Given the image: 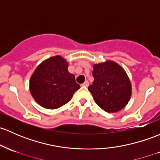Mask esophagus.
Wrapping results in <instances>:
<instances>
[{
	"label": "esophagus",
	"instance_id": "obj_1",
	"mask_svg": "<svg viewBox=\"0 0 160 160\" xmlns=\"http://www.w3.org/2000/svg\"><path fill=\"white\" fill-rule=\"evenodd\" d=\"M82 86H83V87H88V86H89V82L87 81V80H86L84 83H83V84H82Z\"/></svg>",
	"mask_w": 160,
	"mask_h": 160
}]
</instances>
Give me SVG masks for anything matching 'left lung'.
Instances as JSON below:
<instances>
[{
    "mask_svg": "<svg viewBox=\"0 0 160 160\" xmlns=\"http://www.w3.org/2000/svg\"><path fill=\"white\" fill-rule=\"evenodd\" d=\"M93 84L88 87L96 103L107 112H117L127 105L132 85L126 70L113 60L93 64Z\"/></svg>",
    "mask_w": 160,
    "mask_h": 160,
    "instance_id": "8db88e82",
    "label": "left lung"
}]
</instances>
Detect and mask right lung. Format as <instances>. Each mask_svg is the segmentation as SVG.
<instances>
[{"label":"right lung","instance_id":"right-lung-1","mask_svg":"<svg viewBox=\"0 0 160 160\" xmlns=\"http://www.w3.org/2000/svg\"><path fill=\"white\" fill-rule=\"evenodd\" d=\"M69 63L60 55L51 57L40 63L30 78L31 96L40 106L55 110L71 100L80 89L75 76L68 71Z\"/></svg>","mask_w":160,"mask_h":160}]
</instances>
